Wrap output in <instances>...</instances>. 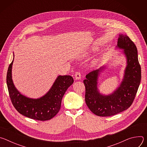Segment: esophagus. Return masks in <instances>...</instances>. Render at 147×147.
<instances>
[{
	"instance_id": "obj_1",
	"label": "esophagus",
	"mask_w": 147,
	"mask_h": 147,
	"mask_svg": "<svg viewBox=\"0 0 147 147\" xmlns=\"http://www.w3.org/2000/svg\"><path fill=\"white\" fill-rule=\"evenodd\" d=\"M74 76H75V78L76 80H80L81 78V76L80 72H79V71L76 72Z\"/></svg>"
}]
</instances>
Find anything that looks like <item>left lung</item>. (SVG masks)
Here are the masks:
<instances>
[{
	"label": "left lung",
	"instance_id": "obj_1",
	"mask_svg": "<svg viewBox=\"0 0 147 147\" xmlns=\"http://www.w3.org/2000/svg\"><path fill=\"white\" fill-rule=\"evenodd\" d=\"M117 47L123 49L127 59V66L120 86L110 95L100 94L97 88L98 79L105 69L104 66L89 73L83 81L87 105L93 113L99 116H113L127 109L134 101L140 84L141 71L136 46L127 35L120 34Z\"/></svg>",
	"mask_w": 147,
	"mask_h": 147
}]
</instances>
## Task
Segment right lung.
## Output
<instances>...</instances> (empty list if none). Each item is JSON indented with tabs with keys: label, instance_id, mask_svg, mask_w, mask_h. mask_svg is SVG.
<instances>
[{
	"label": "right lung",
	"instance_id": "1",
	"mask_svg": "<svg viewBox=\"0 0 147 147\" xmlns=\"http://www.w3.org/2000/svg\"><path fill=\"white\" fill-rule=\"evenodd\" d=\"M13 60L8 68L6 82L9 96L15 109L24 116L45 121L53 118L59 111L63 96L74 82L70 76H59L49 91L38 99L27 98L16 88L11 76Z\"/></svg>",
	"mask_w": 147,
	"mask_h": 147
}]
</instances>
